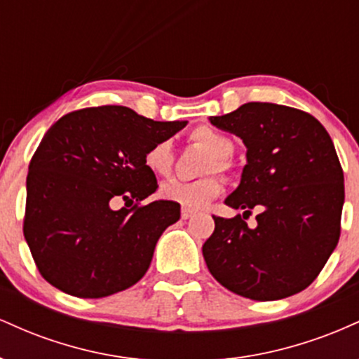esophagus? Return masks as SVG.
Returning a JSON list of instances; mask_svg holds the SVG:
<instances>
[{
  "instance_id": "1",
  "label": "esophagus",
  "mask_w": 359,
  "mask_h": 359,
  "mask_svg": "<svg viewBox=\"0 0 359 359\" xmlns=\"http://www.w3.org/2000/svg\"><path fill=\"white\" fill-rule=\"evenodd\" d=\"M194 211H191V209H187V208H182V211H180V216H182V219H189V217H192L194 216Z\"/></svg>"
}]
</instances>
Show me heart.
Instances as JSON below:
<instances>
[{
    "mask_svg": "<svg viewBox=\"0 0 359 359\" xmlns=\"http://www.w3.org/2000/svg\"><path fill=\"white\" fill-rule=\"evenodd\" d=\"M191 140L199 147L205 148L209 155L205 156L203 174H211L201 177L197 180H168L160 187V196L170 203L180 204L187 209H203L221 192L219 177L214 172L226 174L231 170V156L234 154L233 140L219 133L211 126H199L192 131ZM143 163L151 174L167 177L172 174L175 163L174 147L170 140H160L148 147L143 155Z\"/></svg>",
    "mask_w": 359,
    "mask_h": 359,
    "instance_id": "obj_1",
    "label": "heart"
}]
</instances>
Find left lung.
I'll list each match as a JSON object with an SVG mask.
<instances>
[{"label":"left lung","instance_id":"left-lung-1","mask_svg":"<svg viewBox=\"0 0 359 359\" xmlns=\"http://www.w3.org/2000/svg\"><path fill=\"white\" fill-rule=\"evenodd\" d=\"M211 123L245 143L241 182L226 204L245 209L214 217L203 246L222 287L251 300H278L307 288L341 234L344 175L334 143L312 114L271 102H246ZM258 207L259 226L244 219Z\"/></svg>","mask_w":359,"mask_h":359}]
</instances>
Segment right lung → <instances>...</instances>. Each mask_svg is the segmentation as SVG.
<instances>
[{
	"mask_svg": "<svg viewBox=\"0 0 359 359\" xmlns=\"http://www.w3.org/2000/svg\"><path fill=\"white\" fill-rule=\"evenodd\" d=\"M187 121H154L125 106L72 111L53 123L30 160L23 234L40 275L65 294L100 299L135 285L180 204L154 201L148 147ZM116 198L135 203L110 209Z\"/></svg>",
	"mask_w": 359,
	"mask_h": 359,
	"instance_id": "right-lung-1",
	"label": "right lung"
}]
</instances>
